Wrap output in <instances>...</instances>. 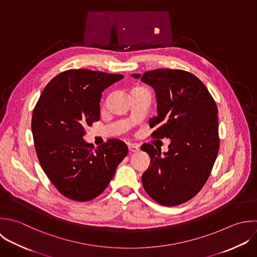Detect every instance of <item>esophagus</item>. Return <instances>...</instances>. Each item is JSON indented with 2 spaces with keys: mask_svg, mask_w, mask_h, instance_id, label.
<instances>
[{
  "mask_svg": "<svg viewBox=\"0 0 257 257\" xmlns=\"http://www.w3.org/2000/svg\"><path fill=\"white\" fill-rule=\"evenodd\" d=\"M128 148H129V151H130V152H138L139 149H140L137 144H129V145H128Z\"/></svg>",
  "mask_w": 257,
  "mask_h": 257,
  "instance_id": "34e87169",
  "label": "esophagus"
}]
</instances>
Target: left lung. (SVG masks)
<instances>
[{
  "label": "left lung",
  "mask_w": 257,
  "mask_h": 257,
  "mask_svg": "<svg viewBox=\"0 0 257 257\" xmlns=\"http://www.w3.org/2000/svg\"><path fill=\"white\" fill-rule=\"evenodd\" d=\"M156 94L157 116L150 119L153 138L171 140L168 152L145 143L151 162L142 175L148 195L164 206L193 198L206 183L219 150L215 101L205 85L183 70L157 69L132 74Z\"/></svg>",
  "instance_id": "obj_1"
}]
</instances>
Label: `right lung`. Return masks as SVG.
Here are the masks:
<instances>
[{
	"label": "right lung",
	"mask_w": 257,
	"mask_h": 257,
	"mask_svg": "<svg viewBox=\"0 0 257 257\" xmlns=\"http://www.w3.org/2000/svg\"><path fill=\"white\" fill-rule=\"evenodd\" d=\"M123 75L68 70L42 92L32 116V133L42 169L65 197L85 202L99 196L128 154L127 145L109 139L94 148L85 128L100 118L102 92Z\"/></svg>",
	"instance_id": "obj_1"
}]
</instances>
